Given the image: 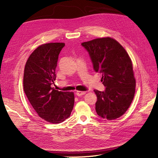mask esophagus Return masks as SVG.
<instances>
[{
	"label": "esophagus",
	"mask_w": 158,
	"mask_h": 158,
	"mask_svg": "<svg viewBox=\"0 0 158 158\" xmlns=\"http://www.w3.org/2000/svg\"><path fill=\"white\" fill-rule=\"evenodd\" d=\"M85 93V92H81V91H77V92H76V95H77V96H81V95H84Z\"/></svg>",
	"instance_id": "1"
}]
</instances>
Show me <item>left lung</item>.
<instances>
[{"instance_id":"left-lung-1","label":"left lung","mask_w":158,"mask_h":158,"mask_svg":"<svg viewBox=\"0 0 158 158\" xmlns=\"http://www.w3.org/2000/svg\"><path fill=\"white\" fill-rule=\"evenodd\" d=\"M88 52L94 70L102 74L103 92L94 89L97 95L95 111L99 117L113 120L130 107L135 93L136 80L132 63L125 49L111 37L98 38L82 43Z\"/></svg>"}]
</instances>
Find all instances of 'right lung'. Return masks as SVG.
I'll return each instance as SVG.
<instances>
[{
  "label": "right lung",
  "mask_w": 158,
  "mask_h": 158,
  "mask_svg": "<svg viewBox=\"0 0 158 158\" xmlns=\"http://www.w3.org/2000/svg\"><path fill=\"white\" fill-rule=\"evenodd\" d=\"M64 43L39 46L28 58L23 74V90L31 106L41 118L53 124L68 118L73 109V92H60L51 87Z\"/></svg>",
  "instance_id": "obj_1"
}]
</instances>
